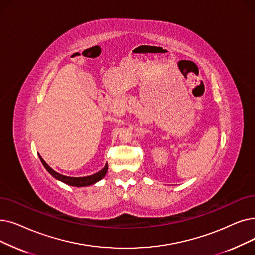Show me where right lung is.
<instances>
[{"label":"right lung","instance_id":"right-lung-1","mask_svg":"<svg viewBox=\"0 0 255 255\" xmlns=\"http://www.w3.org/2000/svg\"><path fill=\"white\" fill-rule=\"evenodd\" d=\"M38 156H39V159H40L43 167L46 168V170L54 177L55 179H57V180L65 183V184H68V185H71V186L82 187V186H88V185L95 184L96 182L100 181L103 178V177L107 173V170H108V165L106 163L105 167L101 171L97 172L96 174H93V175H90V176H85V177H70V176L61 175V174L57 173L56 171H54L51 167H49L48 163L41 158L39 154H38Z\"/></svg>","mask_w":255,"mask_h":255}]
</instances>
